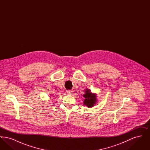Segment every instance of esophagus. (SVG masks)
Listing matches in <instances>:
<instances>
[{
  "mask_svg": "<svg viewBox=\"0 0 150 150\" xmlns=\"http://www.w3.org/2000/svg\"><path fill=\"white\" fill-rule=\"evenodd\" d=\"M67 94H69V95H72V91H68L67 92Z\"/></svg>",
  "mask_w": 150,
  "mask_h": 150,
  "instance_id": "esophagus-1",
  "label": "esophagus"
}]
</instances>
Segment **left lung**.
<instances>
[{
    "label": "left lung",
    "instance_id": "1",
    "mask_svg": "<svg viewBox=\"0 0 150 150\" xmlns=\"http://www.w3.org/2000/svg\"><path fill=\"white\" fill-rule=\"evenodd\" d=\"M84 92L85 94L83 95L84 98V105L88 107H93L97 102L96 93H92L88 89H86Z\"/></svg>",
    "mask_w": 150,
    "mask_h": 150
}]
</instances>
